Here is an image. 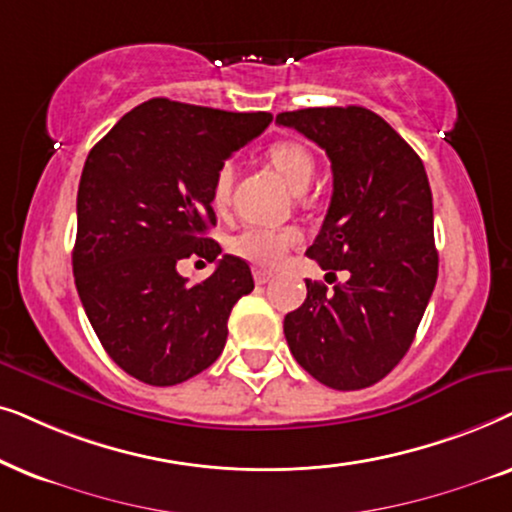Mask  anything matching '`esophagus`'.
Returning <instances> with one entry per match:
<instances>
[{
  "label": "esophagus",
  "mask_w": 512,
  "mask_h": 512,
  "mask_svg": "<svg viewBox=\"0 0 512 512\" xmlns=\"http://www.w3.org/2000/svg\"><path fill=\"white\" fill-rule=\"evenodd\" d=\"M271 281V271H264V269H255V283L257 285H264Z\"/></svg>",
  "instance_id": "1"
}]
</instances>
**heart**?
<instances>
[{
    "mask_svg": "<svg viewBox=\"0 0 512 512\" xmlns=\"http://www.w3.org/2000/svg\"><path fill=\"white\" fill-rule=\"evenodd\" d=\"M269 161L292 192H304L309 187L316 161L309 149L299 142L281 140L269 147ZM231 185H234V168L231 163H222L213 180V203L215 208H224L231 199ZM299 243V231L292 227H260L252 224L238 231L229 241V250L241 260L255 264L262 269H274L285 260V255Z\"/></svg>",
    "mask_w": 512,
    "mask_h": 512,
    "instance_id": "heart-1",
    "label": "heart"
}]
</instances>
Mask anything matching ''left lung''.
<instances>
[{
    "label": "left lung",
    "mask_w": 512,
    "mask_h": 512,
    "mask_svg": "<svg viewBox=\"0 0 512 512\" xmlns=\"http://www.w3.org/2000/svg\"><path fill=\"white\" fill-rule=\"evenodd\" d=\"M276 124L332 163L330 208L306 255L349 274L332 292L306 281L304 304L283 320L285 339L320 384L358 391L403 360L438 281L431 185L417 152L365 107H306Z\"/></svg>",
    "instance_id": "1"
}]
</instances>
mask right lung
Wrapping results in <instances>:
<instances>
[{
    "mask_svg": "<svg viewBox=\"0 0 512 512\" xmlns=\"http://www.w3.org/2000/svg\"><path fill=\"white\" fill-rule=\"evenodd\" d=\"M269 112H224L154 98L88 152L77 194L74 283L109 358L149 386H175L220 358L234 304L255 288L248 262L220 257L213 180ZM217 261L187 286L176 262Z\"/></svg>",
    "mask_w": 512,
    "mask_h": 512,
    "instance_id": "add662e5",
    "label": "right lung"
}]
</instances>
